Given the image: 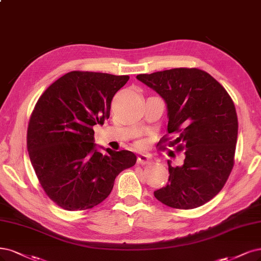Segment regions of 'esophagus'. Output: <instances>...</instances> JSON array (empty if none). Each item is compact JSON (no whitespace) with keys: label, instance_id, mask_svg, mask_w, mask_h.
I'll return each instance as SVG.
<instances>
[{"label":"esophagus","instance_id":"1","mask_svg":"<svg viewBox=\"0 0 261 261\" xmlns=\"http://www.w3.org/2000/svg\"><path fill=\"white\" fill-rule=\"evenodd\" d=\"M151 162V156L149 154H139L137 159V163L140 165L149 164Z\"/></svg>","mask_w":261,"mask_h":261}]
</instances>
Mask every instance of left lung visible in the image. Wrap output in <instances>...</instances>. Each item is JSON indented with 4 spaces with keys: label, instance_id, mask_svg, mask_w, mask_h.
Returning a JSON list of instances; mask_svg holds the SVG:
<instances>
[{
    "label": "left lung",
    "instance_id": "1",
    "mask_svg": "<svg viewBox=\"0 0 261 261\" xmlns=\"http://www.w3.org/2000/svg\"><path fill=\"white\" fill-rule=\"evenodd\" d=\"M167 107V133L176 151L184 150L180 166L168 164V184L154 196L169 207L191 210L217 195L234 165L238 115L223 86L197 68H175L138 74ZM167 135L159 143L168 141Z\"/></svg>",
    "mask_w": 261,
    "mask_h": 261
}]
</instances>
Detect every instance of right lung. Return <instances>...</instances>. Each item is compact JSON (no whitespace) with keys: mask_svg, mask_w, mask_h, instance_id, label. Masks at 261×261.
<instances>
[{"mask_svg":"<svg viewBox=\"0 0 261 261\" xmlns=\"http://www.w3.org/2000/svg\"><path fill=\"white\" fill-rule=\"evenodd\" d=\"M128 75L71 71L49 85L35 105L27 133L31 164L44 192L66 211L105 201L122 170L135 165L127 150L96 149L93 127L109 119L112 98Z\"/></svg>","mask_w":261,"mask_h":261,"instance_id":"right-lung-1","label":"right lung"}]
</instances>
